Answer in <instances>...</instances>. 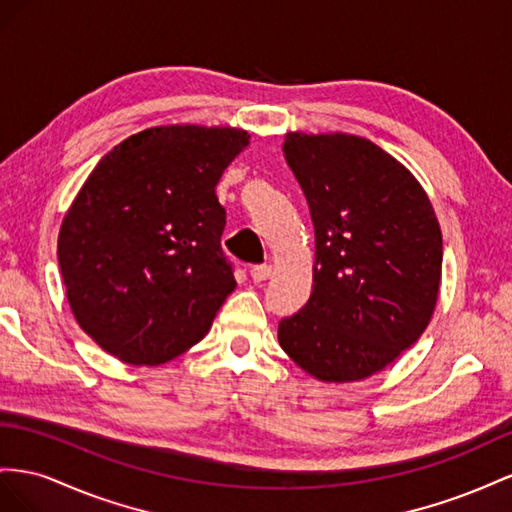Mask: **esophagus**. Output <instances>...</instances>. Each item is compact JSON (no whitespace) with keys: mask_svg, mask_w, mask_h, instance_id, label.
Instances as JSON below:
<instances>
[{"mask_svg":"<svg viewBox=\"0 0 512 512\" xmlns=\"http://www.w3.org/2000/svg\"><path fill=\"white\" fill-rule=\"evenodd\" d=\"M272 276V266H268V264H264V266H253L251 268V279L255 281V283H264V281H268Z\"/></svg>","mask_w":512,"mask_h":512,"instance_id":"1","label":"esophagus"}]
</instances>
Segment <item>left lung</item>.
<instances>
[{"mask_svg":"<svg viewBox=\"0 0 512 512\" xmlns=\"http://www.w3.org/2000/svg\"><path fill=\"white\" fill-rule=\"evenodd\" d=\"M311 210V298L279 343L321 382L382 371L425 332L442 274V231L414 175L354 135L289 133L283 143Z\"/></svg>","mask_w":512,"mask_h":512,"instance_id":"1","label":"left lung"}]
</instances>
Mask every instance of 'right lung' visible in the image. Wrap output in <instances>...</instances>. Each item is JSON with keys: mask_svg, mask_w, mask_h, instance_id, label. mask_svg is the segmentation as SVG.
<instances>
[{"mask_svg": "<svg viewBox=\"0 0 512 512\" xmlns=\"http://www.w3.org/2000/svg\"><path fill=\"white\" fill-rule=\"evenodd\" d=\"M246 145L238 128H148L81 186L57 259L79 326L111 356L154 367L208 334L236 289L214 186Z\"/></svg>", "mask_w": 512, "mask_h": 512, "instance_id": "add662e5", "label": "right lung"}]
</instances>
